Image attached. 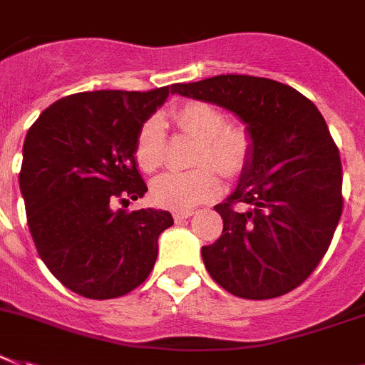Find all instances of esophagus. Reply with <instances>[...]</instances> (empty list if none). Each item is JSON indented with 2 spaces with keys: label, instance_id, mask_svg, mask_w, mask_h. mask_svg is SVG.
Here are the masks:
<instances>
[{
  "label": "esophagus",
  "instance_id": "34e87169",
  "mask_svg": "<svg viewBox=\"0 0 365 365\" xmlns=\"http://www.w3.org/2000/svg\"><path fill=\"white\" fill-rule=\"evenodd\" d=\"M174 220H183V219H189V217H192V211H174L173 213Z\"/></svg>",
  "mask_w": 365,
  "mask_h": 365
}]
</instances>
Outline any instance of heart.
<instances>
[{"label": "heart", "mask_w": 365, "mask_h": 365, "mask_svg": "<svg viewBox=\"0 0 365 365\" xmlns=\"http://www.w3.org/2000/svg\"><path fill=\"white\" fill-rule=\"evenodd\" d=\"M178 128L200 140L191 173H165L152 182L150 197L154 204L168 210L185 211L215 198L220 180L206 165L222 176L237 178L252 158V137L241 125H230L219 107L206 102H187L174 113ZM165 158V122L159 115L150 116L135 140V161L145 173H154Z\"/></svg>", "instance_id": "b5f03b06"}]
</instances>
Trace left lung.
I'll use <instances>...</instances> for the list:
<instances>
[{"mask_svg":"<svg viewBox=\"0 0 365 365\" xmlns=\"http://www.w3.org/2000/svg\"><path fill=\"white\" fill-rule=\"evenodd\" d=\"M170 93L234 113L252 137L249 167L215 206L222 235L202 247L211 278L250 301L301 286L329 250L344 207L339 152L317 107L289 85L235 73Z\"/></svg>","mask_w":365,"mask_h":365,"instance_id":"obj_1","label":"left lung"}]
</instances>
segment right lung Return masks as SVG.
<instances>
[{
  "mask_svg": "<svg viewBox=\"0 0 365 365\" xmlns=\"http://www.w3.org/2000/svg\"><path fill=\"white\" fill-rule=\"evenodd\" d=\"M167 98L168 87L70 94L27 131L20 191L29 232L46 267L78 295L103 301L140 286L174 225L163 210L113 207L148 191L135 140Z\"/></svg>",
  "mask_w": 365,
  "mask_h": 365,
  "instance_id": "1",
  "label": "right lung"
}]
</instances>
